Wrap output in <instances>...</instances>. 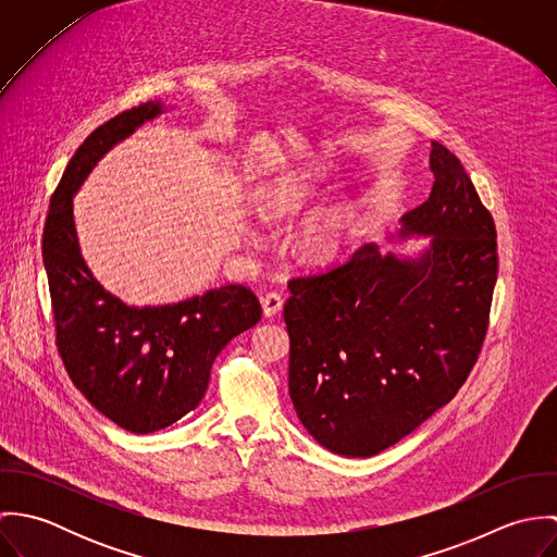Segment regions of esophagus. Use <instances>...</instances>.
<instances>
[{
    "label": "esophagus",
    "mask_w": 557,
    "mask_h": 557,
    "mask_svg": "<svg viewBox=\"0 0 557 557\" xmlns=\"http://www.w3.org/2000/svg\"><path fill=\"white\" fill-rule=\"evenodd\" d=\"M261 309H263L265 318H274L283 309V298L278 294H268L261 298Z\"/></svg>",
    "instance_id": "esophagus-1"
}]
</instances>
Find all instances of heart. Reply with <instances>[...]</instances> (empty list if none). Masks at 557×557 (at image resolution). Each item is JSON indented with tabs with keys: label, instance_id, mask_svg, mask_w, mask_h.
<instances>
[{
	"label": "heart",
	"instance_id": "1",
	"mask_svg": "<svg viewBox=\"0 0 557 557\" xmlns=\"http://www.w3.org/2000/svg\"><path fill=\"white\" fill-rule=\"evenodd\" d=\"M318 169H292L255 195V212L263 223H278L300 214L315 197ZM358 212L347 199L325 203L309 212L292 236V248L298 261L307 265H327L343 257L356 234Z\"/></svg>",
	"mask_w": 557,
	"mask_h": 557
}]
</instances>
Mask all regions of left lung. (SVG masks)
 I'll list each match as a JSON object with an SVG mask.
<instances>
[{
	"label": "left lung",
	"mask_w": 557,
	"mask_h": 557,
	"mask_svg": "<svg viewBox=\"0 0 557 557\" xmlns=\"http://www.w3.org/2000/svg\"><path fill=\"white\" fill-rule=\"evenodd\" d=\"M429 166V199L391 236L431 238L418 257L364 244L330 272L289 281V397L305 429L343 457L380 455L444 407L486 334L495 223L450 150L433 141Z\"/></svg>",
	"instance_id": "1"
}]
</instances>
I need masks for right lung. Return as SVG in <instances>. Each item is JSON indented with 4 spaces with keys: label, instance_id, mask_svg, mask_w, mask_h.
Returning a JSON list of instances; mask_svg holds the SVG:
<instances>
[{
    "label": "right lung",
    "instance_id": "right-lung-1",
    "mask_svg": "<svg viewBox=\"0 0 557 557\" xmlns=\"http://www.w3.org/2000/svg\"><path fill=\"white\" fill-rule=\"evenodd\" d=\"M160 113V100L144 102L81 144L51 197L42 234L64 367L100 413L139 435L193 411L206 395L221 349L261 319L257 296L244 285H225L175 305H124L94 278L81 255L73 197L98 160Z\"/></svg>",
    "mask_w": 557,
    "mask_h": 557
}]
</instances>
